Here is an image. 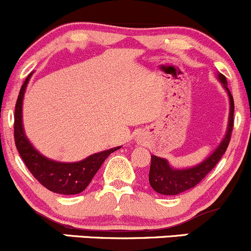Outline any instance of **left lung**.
I'll list each match as a JSON object with an SVG mask.
<instances>
[{
	"instance_id": "1",
	"label": "left lung",
	"mask_w": 251,
	"mask_h": 251,
	"mask_svg": "<svg viewBox=\"0 0 251 251\" xmlns=\"http://www.w3.org/2000/svg\"><path fill=\"white\" fill-rule=\"evenodd\" d=\"M219 79L223 82L224 87L228 92V97H230V118H228V128L225 139L223 140L219 147L215 150V152L212 155H209V158H207L200 165L191 169H171V166L169 165L165 159L152 155L151 157V168L148 179H150L151 187L157 193L163 194V195H177V194H180L183 191H187L194 188L207 176V174H209L215 168V165L219 163L225 151L227 150L233 129L234 104L232 94H231L230 90L226 87V77L223 74H220Z\"/></svg>"
}]
</instances>
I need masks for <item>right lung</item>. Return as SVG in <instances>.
Returning <instances> with one entry per match:
<instances>
[{"mask_svg":"<svg viewBox=\"0 0 251 251\" xmlns=\"http://www.w3.org/2000/svg\"><path fill=\"white\" fill-rule=\"evenodd\" d=\"M31 77V74L26 77L19 92L17 104H15L14 114V141L17 150L27 166L33 177L47 189L53 193L63 194V195H74L81 193L87 188L91 180L100 169L104 160L115 151L121 147H115L104 152L96 153L90 155L85 160L79 163H57L43 157L39 154L24 134L23 122H21V106H23V98L25 93V88Z\"/></svg>","mask_w":251,"mask_h":251,"instance_id":"add662e5","label":"right lung"}]
</instances>
